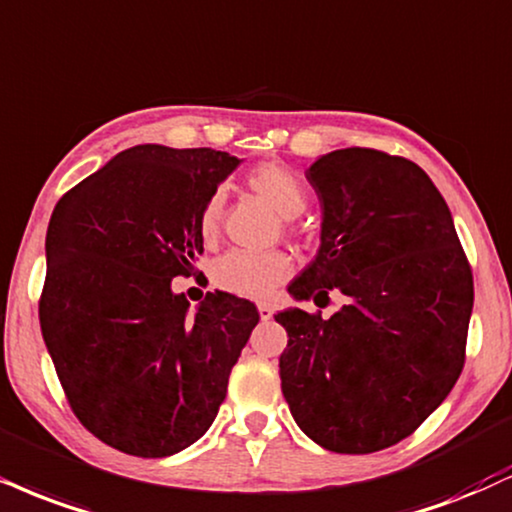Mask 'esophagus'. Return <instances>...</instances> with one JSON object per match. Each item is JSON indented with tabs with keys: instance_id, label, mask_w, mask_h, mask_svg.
<instances>
[{
	"instance_id": "esophagus-1",
	"label": "esophagus",
	"mask_w": 512,
	"mask_h": 512,
	"mask_svg": "<svg viewBox=\"0 0 512 512\" xmlns=\"http://www.w3.org/2000/svg\"><path fill=\"white\" fill-rule=\"evenodd\" d=\"M257 312H260V317L264 319V322H267V319H272V315H274L272 305H267V303H260V305H257Z\"/></svg>"
}]
</instances>
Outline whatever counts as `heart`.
<instances>
[{
  "instance_id": "heart-1",
  "label": "heart",
  "mask_w": 512,
  "mask_h": 512,
  "mask_svg": "<svg viewBox=\"0 0 512 512\" xmlns=\"http://www.w3.org/2000/svg\"><path fill=\"white\" fill-rule=\"evenodd\" d=\"M248 186L269 202L283 219H295L307 205V190L293 169L279 162H264L248 174ZM224 219V193L212 190L197 214V231L205 243H214ZM291 274V260L283 252L231 250L212 267V279L221 291L240 298H267Z\"/></svg>"
}]
</instances>
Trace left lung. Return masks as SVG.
Listing matches in <instances>:
<instances>
[{
    "label": "left lung",
    "instance_id": "left-lung-1",
    "mask_svg": "<svg viewBox=\"0 0 512 512\" xmlns=\"http://www.w3.org/2000/svg\"><path fill=\"white\" fill-rule=\"evenodd\" d=\"M307 181L322 202V245L288 286L295 300L346 305L329 319L300 307L274 315L293 420L334 453L403 441L443 403L465 365L474 286L446 200L405 157L346 147Z\"/></svg>",
    "mask_w": 512,
    "mask_h": 512
}]
</instances>
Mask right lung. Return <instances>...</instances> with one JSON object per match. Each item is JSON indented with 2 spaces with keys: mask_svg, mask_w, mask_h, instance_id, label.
<instances>
[{
  "mask_svg": "<svg viewBox=\"0 0 512 512\" xmlns=\"http://www.w3.org/2000/svg\"><path fill=\"white\" fill-rule=\"evenodd\" d=\"M238 164L209 147L135 145L54 207L42 338L73 415L116 451L164 458L200 439L260 322L231 293H207L188 315L171 291L205 250L202 202Z\"/></svg>",
  "mask_w": 512,
  "mask_h": 512,
  "instance_id": "right-lung-1",
  "label": "right lung"
}]
</instances>
